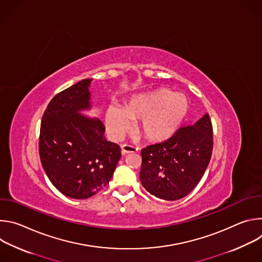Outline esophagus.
Listing matches in <instances>:
<instances>
[{"instance_id": "esophagus-1", "label": "esophagus", "mask_w": 262, "mask_h": 262, "mask_svg": "<svg viewBox=\"0 0 262 262\" xmlns=\"http://www.w3.org/2000/svg\"><path fill=\"white\" fill-rule=\"evenodd\" d=\"M137 150H138V148H136V147L133 146V145H129V144H123V145H121V152H122V155L136 152Z\"/></svg>"}]
</instances>
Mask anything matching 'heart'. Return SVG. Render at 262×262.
I'll return each instance as SVG.
<instances>
[{
  "mask_svg": "<svg viewBox=\"0 0 262 262\" xmlns=\"http://www.w3.org/2000/svg\"><path fill=\"white\" fill-rule=\"evenodd\" d=\"M190 112V101L184 95L160 88L130 99L123 111L110 107L105 114L108 133L120 139L132 128V121H141L139 133L150 142L170 138L183 123Z\"/></svg>",
  "mask_w": 262,
  "mask_h": 262,
  "instance_id": "obj_1",
  "label": "heart"
}]
</instances>
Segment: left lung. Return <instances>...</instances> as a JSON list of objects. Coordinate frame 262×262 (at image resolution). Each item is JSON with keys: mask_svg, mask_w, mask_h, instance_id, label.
<instances>
[{"mask_svg": "<svg viewBox=\"0 0 262 262\" xmlns=\"http://www.w3.org/2000/svg\"><path fill=\"white\" fill-rule=\"evenodd\" d=\"M212 124L205 114L193 125L181 126L168 140L141 151L140 180L147 192L167 201L190 194L211 158Z\"/></svg>", "mask_w": 262, "mask_h": 262, "instance_id": "8db88e82", "label": "left lung"}]
</instances>
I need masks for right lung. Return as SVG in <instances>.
Instances as JSON below:
<instances>
[{
  "mask_svg": "<svg viewBox=\"0 0 262 262\" xmlns=\"http://www.w3.org/2000/svg\"><path fill=\"white\" fill-rule=\"evenodd\" d=\"M91 81L55 95L40 125L42 167L55 188L73 199H87L102 190L121 158L119 145L105 140L103 123L80 113L91 107Z\"/></svg>",
  "mask_w": 262,
  "mask_h": 262,
  "instance_id": "obj_1",
  "label": "right lung"
}]
</instances>
